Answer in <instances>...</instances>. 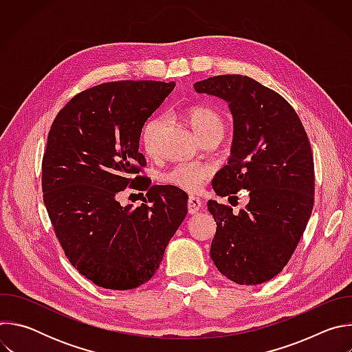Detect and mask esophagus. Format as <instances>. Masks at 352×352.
Listing matches in <instances>:
<instances>
[{
	"label": "esophagus",
	"mask_w": 352,
	"mask_h": 352,
	"mask_svg": "<svg viewBox=\"0 0 352 352\" xmlns=\"http://www.w3.org/2000/svg\"><path fill=\"white\" fill-rule=\"evenodd\" d=\"M200 208H202V202H200V199L196 196H189L188 199V213L189 214H196Z\"/></svg>",
	"instance_id": "34e87169"
}]
</instances>
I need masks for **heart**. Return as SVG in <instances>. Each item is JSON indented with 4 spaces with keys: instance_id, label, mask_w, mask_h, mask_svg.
Masks as SVG:
<instances>
[{
    "instance_id": "heart-1",
    "label": "heart",
    "mask_w": 352,
    "mask_h": 352,
    "mask_svg": "<svg viewBox=\"0 0 352 352\" xmlns=\"http://www.w3.org/2000/svg\"><path fill=\"white\" fill-rule=\"evenodd\" d=\"M186 118L195 131V133L202 139L204 136L224 129V122L221 116L209 107L197 106L192 107L186 113ZM166 120L164 117H152L142 128L140 142L144 152L155 155L157 152L159 139L163 132ZM213 167L209 164L199 163H178L173 166L168 171L162 174V182L178 188L185 192H197L202 185L212 178Z\"/></svg>"
}]
</instances>
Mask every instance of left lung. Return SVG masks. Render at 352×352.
I'll return each instance as SVG.
<instances>
[{
	"label": "left lung",
	"mask_w": 352,
	"mask_h": 352,
	"mask_svg": "<svg viewBox=\"0 0 352 352\" xmlns=\"http://www.w3.org/2000/svg\"><path fill=\"white\" fill-rule=\"evenodd\" d=\"M193 87L223 98L234 120L231 155L212 182L216 195L249 193L238 214L216 200L208 202L217 224L210 258L236 284L266 283L288 263L312 214L315 174L308 135L287 100L252 78L220 75Z\"/></svg>",
	"instance_id": "1"
}]
</instances>
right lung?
Returning a JSON list of instances; mask_svg holds the SVG:
<instances>
[{"label":"right lung","instance_id":"obj_1","mask_svg":"<svg viewBox=\"0 0 352 352\" xmlns=\"http://www.w3.org/2000/svg\"><path fill=\"white\" fill-rule=\"evenodd\" d=\"M175 82L120 80L76 94L48 132L43 200L71 265L96 285L131 289L155 276L188 212V195L135 177L144 166L140 132ZM146 190L121 207L118 192Z\"/></svg>","mask_w":352,"mask_h":352}]
</instances>
